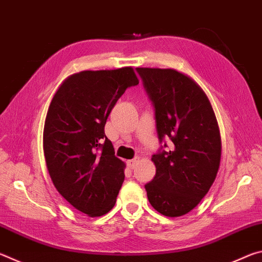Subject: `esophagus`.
I'll list each match as a JSON object with an SVG mask.
<instances>
[{"instance_id":"1","label":"esophagus","mask_w":262,"mask_h":262,"mask_svg":"<svg viewBox=\"0 0 262 262\" xmlns=\"http://www.w3.org/2000/svg\"><path fill=\"white\" fill-rule=\"evenodd\" d=\"M137 162H139V157H135L134 159H130V161L127 162V165L129 168H134L136 166Z\"/></svg>"}]
</instances>
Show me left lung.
<instances>
[{"label":"left lung","instance_id":"obj_1","mask_svg":"<svg viewBox=\"0 0 262 262\" xmlns=\"http://www.w3.org/2000/svg\"><path fill=\"white\" fill-rule=\"evenodd\" d=\"M155 107L157 134L171 150L152 155L156 176L144 186L155 209L179 217L196 207L215 181L221 134L214 110L201 86L176 69L136 68ZM166 147V144H164Z\"/></svg>","mask_w":262,"mask_h":262}]
</instances>
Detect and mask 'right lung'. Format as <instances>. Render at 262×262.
<instances>
[{
	"label": "right lung",
	"mask_w": 262,
	"mask_h": 262,
	"mask_svg": "<svg viewBox=\"0 0 262 262\" xmlns=\"http://www.w3.org/2000/svg\"><path fill=\"white\" fill-rule=\"evenodd\" d=\"M139 84L134 69L84 70L66 78L51 101L43 127V155L62 196L90 217L112 209L125 180L104 128L126 89Z\"/></svg>",
	"instance_id": "add662e5"
}]
</instances>
